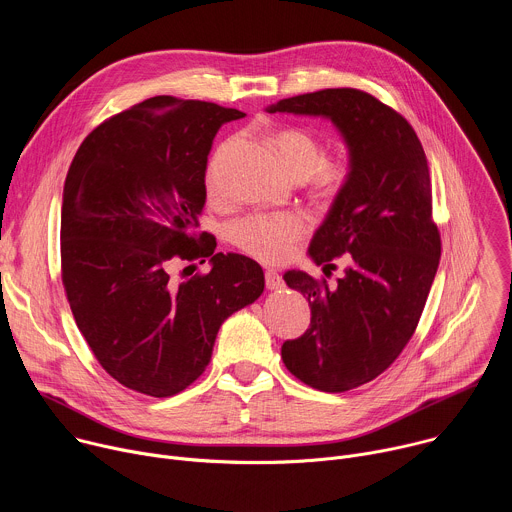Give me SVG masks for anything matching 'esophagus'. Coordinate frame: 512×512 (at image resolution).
I'll return each mask as SVG.
<instances>
[{
  "instance_id": "1",
  "label": "esophagus",
  "mask_w": 512,
  "mask_h": 512,
  "mask_svg": "<svg viewBox=\"0 0 512 512\" xmlns=\"http://www.w3.org/2000/svg\"><path fill=\"white\" fill-rule=\"evenodd\" d=\"M265 285L267 289L277 291V289H283V279L277 271H265Z\"/></svg>"
}]
</instances>
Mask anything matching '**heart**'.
Masks as SVG:
<instances>
[{
	"instance_id": "heart-1",
	"label": "heart",
	"mask_w": 512,
	"mask_h": 512,
	"mask_svg": "<svg viewBox=\"0 0 512 512\" xmlns=\"http://www.w3.org/2000/svg\"><path fill=\"white\" fill-rule=\"evenodd\" d=\"M275 145L287 172L298 178H312L316 192L324 198L340 194L348 180V166L340 160H324L322 143L306 131L285 129L277 133ZM208 190L216 194V180L208 176ZM312 225L302 212H271L255 214L239 221L233 231V243L253 259L269 265L287 261L298 243L308 237Z\"/></svg>"
}]
</instances>
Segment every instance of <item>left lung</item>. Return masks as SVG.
<instances>
[{"label": "left lung", "mask_w": 512, "mask_h": 512, "mask_svg": "<svg viewBox=\"0 0 512 512\" xmlns=\"http://www.w3.org/2000/svg\"><path fill=\"white\" fill-rule=\"evenodd\" d=\"M267 113L328 119L348 150V180L308 249L324 269L344 257V277L328 287L300 269L283 275L308 298L312 320L304 336L281 346L296 379L342 393L373 381L401 354L440 265L425 152L397 111L356 89L283 99Z\"/></svg>", "instance_id": "left-lung-1"}]
</instances>
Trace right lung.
<instances>
[{
  "label": "right lung",
  "mask_w": 512,
  "mask_h": 512,
  "mask_svg": "<svg viewBox=\"0 0 512 512\" xmlns=\"http://www.w3.org/2000/svg\"><path fill=\"white\" fill-rule=\"evenodd\" d=\"M243 115L152 97L93 129L70 164L62 283L93 354L127 389L152 397L184 391L210 362L218 328L263 294L257 261L214 253L208 233L196 239L212 139ZM200 256L209 257L208 274L173 275L176 258Z\"/></svg>",
  "instance_id": "add662e5"
}]
</instances>
